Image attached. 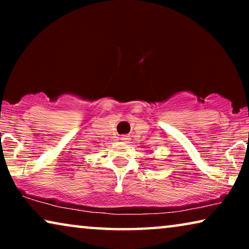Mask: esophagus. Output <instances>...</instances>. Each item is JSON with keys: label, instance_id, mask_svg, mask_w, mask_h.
Masks as SVG:
<instances>
[{"label": "esophagus", "instance_id": "obj_1", "mask_svg": "<svg viewBox=\"0 0 249 249\" xmlns=\"http://www.w3.org/2000/svg\"><path fill=\"white\" fill-rule=\"evenodd\" d=\"M121 141L122 142H124V144H127V142H129V141H130V138H129V136H122Z\"/></svg>", "mask_w": 249, "mask_h": 249}]
</instances>
